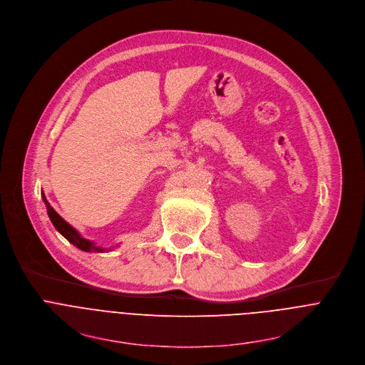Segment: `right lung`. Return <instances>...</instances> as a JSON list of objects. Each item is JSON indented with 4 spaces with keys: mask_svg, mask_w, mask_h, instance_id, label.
Masks as SVG:
<instances>
[{
    "mask_svg": "<svg viewBox=\"0 0 365 365\" xmlns=\"http://www.w3.org/2000/svg\"><path fill=\"white\" fill-rule=\"evenodd\" d=\"M42 198H43L45 205H46L48 216H49L51 222L53 223L55 229H56L65 239H68L73 247H76L78 250L84 251V252H108V251L113 250V248H101V247L96 245L93 240L86 239V237L81 236V233H79L75 227H72L66 220H63V219L55 212V209L49 205V201L46 200V195H45L43 192H42Z\"/></svg>",
    "mask_w": 365,
    "mask_h": 365,
    "instance_id": "1",
    "label": "right lung"
}]
</instances>
